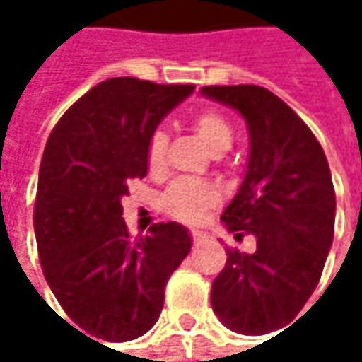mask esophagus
Instances as JSON below:
<instances>
[{
    "mask_svg": "<svg viewBox=\"0 0 362 362\" xmlns=\"http://www.w3.org/2000/svg\"><path fill=\"white\" fill-rule=\"evenodd\" d=\"M190 237H192V243H197V245H199V243H203V241L207 239V235H205L203 230H192V233H190Z\"/></svg>",
    "mask_w": 362,
    "mask_h": 362,
    "instance_id": "34e87169",
    "label": "esophagus"
}]
</instances>
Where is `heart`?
<instances>
[{"label":"heart","instance_id":"b5f03b06","mask_svg":"<svg viewBox=\"0 0 362 362\" xmlns=\"http://www.w3.org/2000/svg\"><path fill=\"white\" fill-rule=\"evenodd\" d=\"M192 129L214 155L228 151L233 144V125L218 110H199L192 117ZM165 151H168L165 132L161 129L153 132L148 146H146V168L153 176L161 174L163 163H165ZM218 201H220V192L211 184L197 180H178L165 192L163 205L168 214L174 216L176 220L186 222V224H197L203 218V214L211 209Z\"/></svg>","mask_w":362,"mask_h":362}]
</instances>
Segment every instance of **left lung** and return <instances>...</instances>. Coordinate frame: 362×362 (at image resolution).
<instances>
[{"label": "left lung", "mask_w": 362, "mask_h": 362, "mask_svg": "<svg viewBox=\"0 0 362 362\" xmlns=\"http://www.w3.org/2000/svg\"><path fill=\"white\" fill-rule=\"evenodd\" d=\"M201 94L247 123V172L220 220L237 239L255 237L253 253L228 250L211 308L228 329L264 335L293 321L319 285L335 224L329 163L310 127L270 90L205 86Z\"/></svg>", "instance_id": "left-lung-1"}]
</instances>
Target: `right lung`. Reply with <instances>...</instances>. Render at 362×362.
Returning <instances> with one entry per match:
<instances>
[{"instance_id":"obj_1","label":"right lung","mask_w":362,"mask_h":362,"mask_svg":"<svg viewBox=\"0 0 362 362\" xmlns=\"http://www.w3.org/2000/svg\"><path fill=\"white\" fill-rule=\"evenodd\" d=\"M194 86L112 77L52 129L37 182V252L43 276L75 325L103 341L144 335L163 310L165 285L190 252L178 222L132 239L121 197L146 176V146Z\"/></svg>"}]
</instances>
